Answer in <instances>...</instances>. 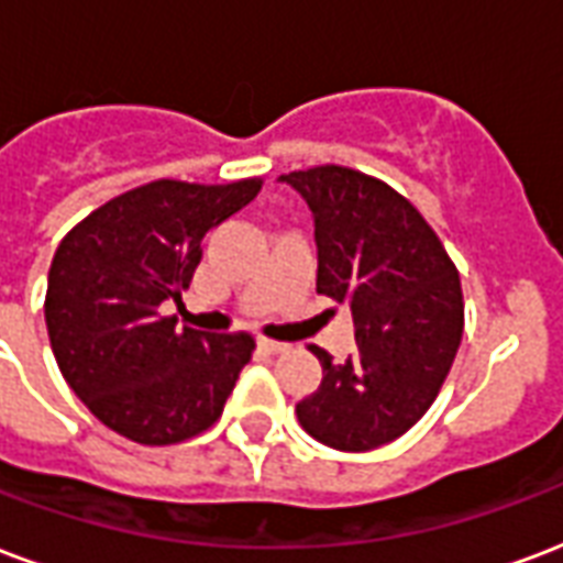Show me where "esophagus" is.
Here are the masks:
<instances>
[{"instance_id": "34e87169", "label": "esophagus", "mask_w": 563, "mask_h": 563, "mask_svg": "<svg viewBox=\"0 0 563 563\" xmlns=\"http://www.w3.org/2000/svg\"><path fill=\"white\" fill-rule=\"evenodd\" d=\"M260 349H262V352H265V355H280V352H286L289 345L277 343V340H265V336H262Z\"/></svg>"}]
</instances>
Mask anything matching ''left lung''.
<instances>
[{"label":"left lung","instance_id":"obj_1","mask_svg":"<svg viewBox=\"0 0 563 563\" xmlns=\"http://www.w3.org/2000/svg\"><path fill=\"white\" fill-rule=\"evenodd\" d=\"M280 181L313 211L316 292L352 310L357 343L345 361L310 345L322 385L295 411L334 451H376L427 415L451 373L465 322L460 271L418 208L378 178L324 164Z\"/></svg>","mask_w":563,"mask_h":563}]
</instances>
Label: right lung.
<instances>
[{"mask_svg": "<svg viewBox=\"0 0 563 563\" xmlns=\"http://www.w3.org/2000/svg\"><path fill=\"white\" fill-rule=\"evenodd\" d=\"M260 190L262 178H157L95 208L62 239L44 298L49 345L70 390L103 427L164 448L223 415L256 340L176 328L161 303H181L208 229Z\"/></svg>", "mask_w": 563, "mask_h": 563, "instance_id": "1", "label": "right lung"}]
</instances>
